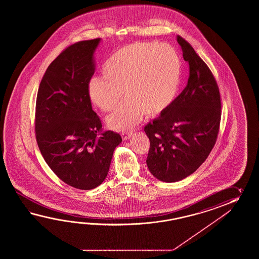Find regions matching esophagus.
Segmentation results:
<instances>
[{
    "label": "esophagus",
    "instance_id": "1",
    "mask_svg": "<svg viewBox=\"0 0 259 259\" xmlns=\"http://www.w3.org/2000/svg\"><path fill=\"white\" fill-rule=\"evenodd\" d=\"M132 134H133V132H132V131L121 132L122 139L123 140H127V139H130V137H132Z\"/></svg>",
    "mask_w": 259,
    "mask_h": 259
}]
</instances>
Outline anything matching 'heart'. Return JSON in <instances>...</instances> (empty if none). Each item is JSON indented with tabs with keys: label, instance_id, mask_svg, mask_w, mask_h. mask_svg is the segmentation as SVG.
<instances>
[{
	"label": "heart",
	"instance_id": "heart-1",
	"mask_svg": "<svg viewBox=\"0 0 259 259\" xmlns=\"http://www.w3.org/2000/svg\"><path fill=\"white\" fill-rule=\"evenodd\" d=\"M103 76L91 80L89 96L108 112L124 92L127 99L106 119L108 127L120 131L135 125L144 113L155 116L169 106L181 84L182 66L169 45L136 42L117 50L103 66Z\"/></svg>",
	"mask_w": 259,
	"mask_h": 259
}]
</instances>
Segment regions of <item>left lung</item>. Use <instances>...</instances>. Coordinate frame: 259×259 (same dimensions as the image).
Here are the masks:
<instances>
[{"mask_svg":"<svg viewBox=\"0 0 259 259\" xmlns=\"http://www.w3.org/2000/svg\"><path fill=\"white\" fill-rule=\"evenodd\" d=\"M189 64L187 85L161 116L144 127L149 170L165 182L182 181L204 163L215 145L221 118L220 89L209 67L178 35Z\"/></svg>","mask_w":259,"mask_h":259,"instance_id":"8db88e82","label":"left lung"}]
</instances>
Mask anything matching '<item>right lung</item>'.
<instances>
[{
  "mask_svg": "<svg viewBox=\"0 0 259 259\" xmlns=\"http://www.w3.org/2000/svg\"><path fill=\"white\" fill-rule=\"evenodd\" d=\"M99 42L100 38L82 40L64 50L44 73L36 101L39 151L61 181L79 190L102 184L122 141L111 131L98 137L102 122L89 96L94 53Z\"/></svg>",
  "mask_w": 259,
  "mask_h": 259,
  "instance_id": "obj_1",
  "label": "right lung"
}]
</instances>
